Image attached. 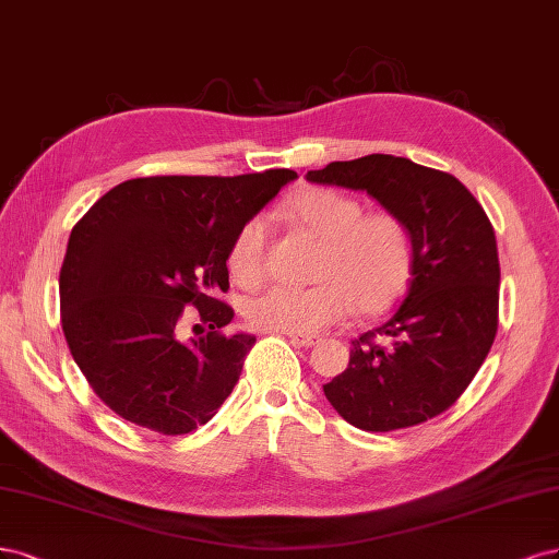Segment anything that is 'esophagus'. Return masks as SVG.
Masks as SVG:
<instances>
[{"label":"esophagus","instance_id":"34e87169","mask_svg":"<svg viewBox=\"0 0 559 559\" xmlns=\"http://www.w3.org/2000/svg\"><path fill=\"white\" fill-rule=\"evenodd\" d=\"M290 344L297 348H311L318 344V336H301V334H290Z\"/></svg>","mask_w":559,"mask_h":559}]
</instances>
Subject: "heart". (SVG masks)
I'll use <instances>...</instances> for the list:
<instances>
[{
	"label": "heart",
	"mask_w": 559,
	"mask_h": 559,
	"mask_svg": "<svg viewBox=\"0 0 559 559\" xmlns=\"http://www.w3.org/2000/svg\"><path fill=\"white\" fill-rule=\"evenodd\" d=\"M287 215L320 239L311 287H269L246 304V318L266 332L311 336L344 320L350 309L376 313L402 293L411 266V239L397 215L365 213L355 197L330 188L301 192ZM269 225L262 215L234 234L227 266L253 287L264 278Z\"/></svg>",
	"instance_id": "heart-1"
}]
</instances>
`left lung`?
Listing matches in <instances>:
<instances>
[{"label": "left lung", "mask_w": 559, "mask_h": 559, "mask_svg": "<svg viewBox=\"0 0 559 559\" xmlns=\"http://www.w3.org/2000/svg\"><path fill=\"white\" fill-rule=\"evenodd\" d=\"M306 181L367 192L411 239L406 295L353 341L346 371L322 385L328 402L365 431L439 416L472 383L497 334L499 258L488 215L455 176L406 157L330 162Z\"/></svg>", "instance_id": "1"}]
</instances>
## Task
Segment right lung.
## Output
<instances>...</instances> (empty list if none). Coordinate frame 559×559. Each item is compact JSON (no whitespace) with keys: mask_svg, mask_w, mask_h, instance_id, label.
<instances>
[{"mask_svg":"<svg viewBox=\"0 0 559 559\" xmlns=\"http://www.w3.org/2000/svg\"><path fill=\"white\" fill-rule=\"evenodd\" d=\"M293 169L243 176H148L116 186L71 229L60 269L62 330L74 362L120 418L159 435L206 425L239 381L255 336L229 332L234 234ZM198 306L201 336L177 322Z\"/></svg>","mask_w":559,"mask_h":559,"instance_id":"obj_1","label":"right lung"}]
</instances>
